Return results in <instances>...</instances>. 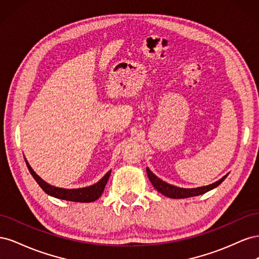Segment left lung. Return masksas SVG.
<instances>
[{
	"label": "left lung",
	"instance_id": "8db88e82",
	"mask_svg": "<svg viewBox=\"0 0 259 259\" xmlns=\"http://www.w3.org/2000/svg\"><path fill=\"white\" fill-rule=\"evenodd\" d=\"M147 174L149 179L152 184V186L155 188L156 190L159 192H161L162 194L166 195L168 198H173V199H185V198H189V197H195V195H200L205 193L211 189H214L217 186L221 185L225 178L228 176L226 175L224 176L222 179H219L218 182L208 185V186H204V187H199V188H191V189H186V188H180V187H176L173 185H169L165 182H163L162 179H160L159 177H156L152 171L147 167Z\"/></svg>",
	"mask_w": 259,
	"mask_h": 259
}]
</instances>
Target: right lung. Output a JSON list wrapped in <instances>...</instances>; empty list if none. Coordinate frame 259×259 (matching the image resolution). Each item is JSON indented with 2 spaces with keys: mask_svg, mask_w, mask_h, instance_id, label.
<instances>
[{
  "mask_svg": "<svg viewBox=\"0 0 259 259\" xmlns=\"http://www.w3.org/2000/svg\"><path fill=\"white\" fill-rule=\"evenodd\" d=\"M28 169L35 179V182L38 184L42 189L52 197H55L57 199L61 200H67V201H72V202H93L96 201L101 193L104 192L105 187L108 183V179L110 177L111 170H109L108 173L101 178L98 183L94 184L92 186L85 187V188H79V189H65V188H58L52 186L48 183H45L44 180L35 174V171L31 168L29 163L26 161Z\"/></svg>",
  "mask_w": 259,
  "mask_h": 259,
  "instance_id": "add662e5",
  "label": "right lung"
}]
</instances>
